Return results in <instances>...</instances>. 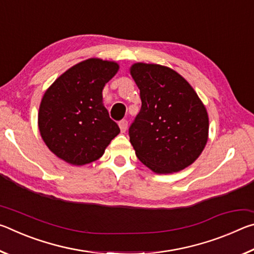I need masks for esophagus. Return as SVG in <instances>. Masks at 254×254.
Instances as JSON below:
<instances>
[{
	"mask_svg": "<svg viewBox=\"0 0 254 254\" xmlns=\"http://www.w3.org/2000/svg\"><path fill=\"white\" fill-rule=\"evenodd\" d=\"M119 127H120V130H121L122 133L126 132L127 128V120H122V121L119 123Z\"/></svg>",
	"mask_w": 254,
	"mask_h": 254,
	"instance_id": "1",
	"label": "esophagus"
}]
</instances>
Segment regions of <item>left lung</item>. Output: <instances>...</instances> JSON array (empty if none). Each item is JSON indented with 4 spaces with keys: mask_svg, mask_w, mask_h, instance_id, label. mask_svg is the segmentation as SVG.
<instances>
[{
    "mask_svg": "<svg viewBox=\"0 0 254 254\" xmlns=\"http://www.w3.org/2000/svg\"><path fill=\"white\" fill-rule=\"evenodd\" d=\"M130 74L141 98V110L128 130L137 159L159 175L187 168L208 140L203 102L182 75L167 66L135 63Z\"/></svg>",
    "mask_w": 254,
    "mask_h": 254,
    "instance_id": "obj_1",
    "label": "left lung"
}]
</instances>
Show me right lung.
<instances>
[{
    "label": "right lung",
    "mask_w": 254,
    "mask_h": 254,
    "mask_svg": "<svg viewBox=\"0 0 254 254\" xmlns=\"http://www.w3.org/2000/svg\"><path fill=\"white\" fill-rule=\"evenodd\" d=\"M119 64L89 58L60 75L45 92L38 113L40 135L51 152L72 166L100 159L120 133L103 104V88Z\"/></svg>",
    "instance_id": "right-lung-1"
}]
</instances>
